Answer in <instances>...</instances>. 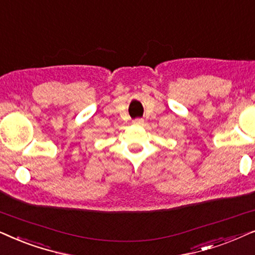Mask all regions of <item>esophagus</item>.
Instances as JSON below:
<instances>
[{"mask_svg":"<svg viewBox=\"0 0 255 255\" xmlns=\"http://www.w3.org/2000/svg\"><path fill=\"white\" fill-rule=\"evenodd\" d=\"M143 119H141V118H137V119H135V120L133 121V124L134 125H142L143 124Z\"/></svg>","mask_w":255,"mask_h":255,"instance_id":"1","label":"esophagus"}]
</instances>
